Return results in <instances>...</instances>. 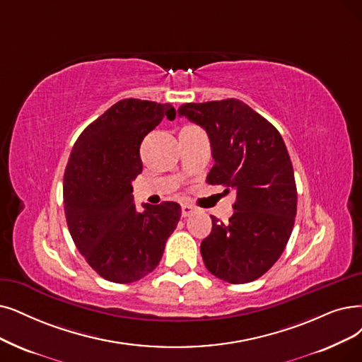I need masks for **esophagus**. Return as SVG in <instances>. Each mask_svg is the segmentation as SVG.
Here are the masks:
<instances>
[{
	"mask_svg": "<svg viewBox=\"0 0 362 362\" xmlns=\"http://www.w3.org/2000/svg\"><path fill=\"white\" fill-rule=\"evenodd\" d=\"M194 212H196V208L192 206V205H182V206H181V214H182L184 218H185V216L193 215Z\"/></svg>",
	"mask_w": 362,
	"mask_h": 362,
	"instance_id": "obj_1",
	"label": "esophagus"
}]
</instances>
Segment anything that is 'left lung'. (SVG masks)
Masks as SVG:
<instances>
[{
    "label": "left lung",
    "instance_id": "1",
    "mask_svg": "<svg viewBox=\"0 0 362 362\" xmlns=\"http://www.w3.org/2000/svg\"><path fill=\"white\" fill-rule=\"evenodd\" d=\"M178 114L206 131L214 166L206 181L236 192L233 215L200 243L206 269L230 284L258 279L291 236L297 187L285 142L270 122L239 99L182 104ZM224 190V192H226Z\"/></svg>",
    "mask_w": 362,
    "mask_h": 362
}]
</instances>
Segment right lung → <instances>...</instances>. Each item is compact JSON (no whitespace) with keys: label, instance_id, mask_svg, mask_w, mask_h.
<instances>
[{"label":"right lung","instance_id":"1","mask_svg":"<svg viewBox=\"0 0 362 362\" xmlns=\"http://www.w3.org/2000/svg\"><path fill=\"white\" fill-rule=\"evenodd\" d=\"M175 114L170 104L123 99L72 147L64 175L68 230L86 262L110 282L131 284L151 273L180 221L177 202L138 211L132 194V181L142 172V139Z\"/></svg>","mask_w":362,"mask_h":362}]
</instances>
